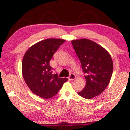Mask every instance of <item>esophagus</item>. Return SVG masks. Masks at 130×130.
Segmentation results:
<instances>
[{"instance_id": "1", "label": "esophagus", "mask_w": 130, "mask_h": 130, "mask_svg": "<svg viewBox=\"0 0 130 130\" xmlns=\"http://www.w3.org/2000/svg\"><path fill=\"white\" fill-rule=\"evenodd\" d=\"M76 75L73 74V73H71V74H70V76L68 78L70 80H73L74 79H76Z\"/></svg>"}]
</instances>
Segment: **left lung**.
Returning a JSON list of instances; mask_svg holds the SVG:
<instances>
[{
	"instance_id": "1",
	"label": "left lung",
	"mask_w": 130,
	"mask_h": 130,
	"mask_svg": "<svg viewBox=\"0 0 130 130\" xmlns=\"http://www.w3.org/2000/svg\"><path fill=\"white\" fill-rule=\"evenodd\" d=\"M85 75V88L78 94L92 99L101 94L110 82L113 62L110 53L95 42L87 39L71 40Z\"/></svg>"
}]
</instances>
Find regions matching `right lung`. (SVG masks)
Instances as JSON below:
<instances>
[{
  "mask_svg": "<svg viewBox=\"0 0 130 130\" xmlns=\"http://www.w3.org/2000/svg\"><path fill=\"white\" fill-rule=\"evenodd\" d=\"M65 40L50 38L35 43L27 50L22 62L24 80L37 96L49 99L58 93L67 78H59L53 74L50 60Z\"/></svg>",
  "mask_w": 130,
  "mask_h": 130,
  "instance_id": "1",
  "label": "right lung"
}]
</instances>
